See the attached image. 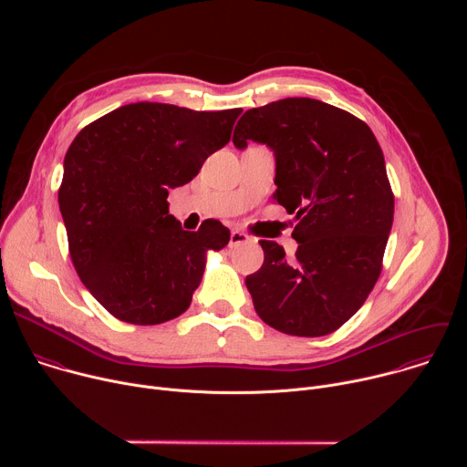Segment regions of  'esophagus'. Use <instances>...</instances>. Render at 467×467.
<instances>
[{
	"mask_svg": "<svg viewBox=\"0 0 467 467\" xmlns=\"http://www.w3.org/2000/svg\"><path fill=\"white\" fill-rule=\"evenodd\" d=\"M247 242H249V236L244 231H238V229L231 231V236H229V245L231 247H238V245L247 244Z\"/></svg>",
	"mask_w": 467,
	"mask_h": 467,
	"instance_id": "esophagus-1",
	"label": "esophagus"
}]
</instances>
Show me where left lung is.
<instances>
[{
    "label": "left lung",
    "mask_w": 467,
    "mask_h": 467,
    "mask_svg": "<svg viewBox=\"0 0 467 467\" xmlns=\"http://www.w3.org/2000/svg\"><path fill=\"white\" fill-rule=\"evenodd\" d=\"M268 144L277 161L274 202L296 214L299 247L260 240L264 264L245 277L262 321L292 337H325L368 299L393 223L382 150L360 118L310 98L247 110L233 144Z\"/></svg>",
    "instance_id": "left-lung-1"
}]
</instances>
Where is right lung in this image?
Listing matches in <instances>:
<instances>
[{
  "mask_svg": "<svg viewBox=\"0 0 467 467\" xmlns=\"http://www.w3.org/2000/svg\"><path fill=\"white\" fill-rule=\"evenodd\" d=\"M240 112L130 103L83 127L66 151L58 207L74 268L119 321L181 316L202 283L205 253L227 245L229 229L216 220L182 231L166 199L231 140Z\"/></svg>",
  "mask_w": 467,
  "mask_h": 467,
  "instance_id": "obj_1",
  "label": "right lung"
}]
</instances>
